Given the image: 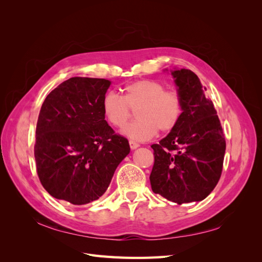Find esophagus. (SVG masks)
<instances>
[{
	"instance_id": "esophagus-1",
	"label": "esophagus",
	"mask_w": 262,
	"mask_h": 262,
	"mask_svg": "<svg viewBox=\"0 0 262 262\" xmlns=\"http://www.w3.org/2000/svg\"><path fill=\"white\" fill-rule=\"evenodd\" d=\"M129 144H130L131 149H136V148H138V147L140 146L139 143H137V142L133 141V140H130V141H129Z\"/></svg>"
}]
</instances>
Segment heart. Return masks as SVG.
<instances>
[{"mask_svg": "<svg viewBox=\"0 0 262 262\" xmlns=\"http://www.w3.org/2000/svg\"><path fill=\"white\" fill-rule=\"evenodd\" d=\"M101 110L115 128H123L137 110L138 120L124 129V134L137 141L152 139L160 130L170 132L176 128L184 112L181 96L155 80H139L123 87L122 96L114 92L104 95Z\"/></svg>", "mask_w": 262, "mask_h": 262, "instance_id": "1", "label": "heart"}]
</instances>
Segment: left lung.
Returning <instances> with one entry per match:
<instances>
[{
  "instance_id": "left-lung-1",
  "label": "left lung",
  "mask_w": 262,
  "mask_h": 262,
  "mask_svg": "<svg viewBox=\"0 0 262 262\" xmlns=\"http://www.w3.org/2000/svg\"><path fill=\"white\" fill-rule=\"evenodd\" d=\"M184 102L176 128L154 150L149 175L153 192L178 204L201 201L215 188L223 169L226 142L205 87L187 69L171 73Z\"/></svg>"
}]
</instances>
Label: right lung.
Segmentation results:
<instances>
[{
    "label": "right lung",
    "instance_id": "obj_1",
    "mask_svg": "<svg viewBox=\"0 0 262 262\" xmlns=\"http://www.w3.org/2000/svg\"><path fill=\"white\" fill-rule=\"evenodd\" d=\"M110 81L71 77L46 97L36 126L39 180L55 199L82 205L106 192L117 166L129 154L101 110Z\"/></svg>",
    "mask_w": 262,
    "mask_h": 262
}]
</instances>
